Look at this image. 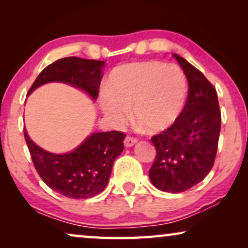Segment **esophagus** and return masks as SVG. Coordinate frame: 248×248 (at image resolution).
Segmentation results:
<instances>
[{"instance_id":"34e87169","label":"esophagus","mask_w":248,"mask_h":248,"mask_svg":"<svg viewBox=\"0 0 248 248\" xmlns=\"http://www.w3.org/2000/svg\"><path fill=\"white\" fill-rule=\"evenodd\" d=\"M137 142H138V140L135 138L126 137V138H125V140H124V145L126 148H131V147H133V145L137 143Z\"/></svg>"}]
</instances>
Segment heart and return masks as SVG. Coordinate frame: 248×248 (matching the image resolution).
Instances as JSON below:
<instances>
[{
  "label": "heart",
  "instance_id": "b5f03b06",
  "mask_svg": "<svg viewBox=\"0 0 248 248\" xmlns=\"http://www.w3.org/2000/svg\"><path fill=\"white\" fill-rule=\"evenodd\" d=\"M187 79L176 65L148 61L120 65L111 71L99 105L107 120L121 126L133 109L135 120L150 133H160L176 123L187 99Z\"/></svg>",
  "mask_w": 248,
  "mask_h": 248
}]
</instances>
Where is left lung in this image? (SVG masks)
Instances as JSON below:
<instances>
[{"label":"left lung","instance_id":"1","mask_svg":"<svg viewBox=\"0 0 248 248\" xmlns=\"http://www.w3.org/2000/svg\"><path fill=\"white\" fill-rule=\"evenodd\" d=\"M188 81L184 109L176 123L151 139L157 155L149 170L155 187L181 193L204 179L215 164L221 113L215 87L202 72L172 54Z\"/></svg>","mask_w":248,"mask_h":248}]
</instances>
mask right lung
I'll list each match as a JSON object with an SVG mask.
<instances>
[{
	"mask_svg": "<svg viewBox=\"0 0 248 248\" xmlns=\"http://www.w3.org/2000/svg\"><path fill=\"white\" fill-rule=\"evenodd\" d=\"M104 65V61L76 56L57 60L40 72L28 94L45 83L62 82L82 90L94 101ZM23 132L40 178L53 191L70 199H89L103 192L115 159L124 150L125 134L118 131L90 134L79 147L66 154L44 150L30 139L26 128Z\"/></svg>",
	"mask_w": 248,
	"mask_h": 248,
	"instance_id": "1",
	"label": "right lung"
}]
</instances>
